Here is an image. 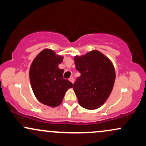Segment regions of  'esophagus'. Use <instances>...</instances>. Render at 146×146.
Segmentation results:
<instances>
[{
	"mask_svg": "<svg viewBox=\"0 0 146 146\" xmlns=\"http://www.w3.org/2000/svg\"><path fill=\"white\" fill-rule=\"evenodd\" d=\"M69 81L71 82V83L73 84V82H74V79H73V78H69Z\"/></svg>",
	"mask_w": 146,
	"mask_h": 146,
	"instance_id": "1",
	"label": "esophagus"
}]
</instances>
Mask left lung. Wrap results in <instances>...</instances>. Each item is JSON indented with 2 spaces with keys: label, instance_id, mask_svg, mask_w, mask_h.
<instances>
[{
  "label": "left lung",
  "instance_id": "left-lung-1",
  "mask_svg": "<svg viewBox=\"0 0 146 146\" xmlns=\"http://www.w3.org/2000/svg\"><path fill=\"white\" fill-rule=\"evenodd\" d=\"M76 70L81 73L73 90L81 106L88 110L100 108L110 96L115 81L113 64L98 50L74 58Z\"/></svg>",
  "mask_w": 146,
  "mask_h": 146
}]
</instances>
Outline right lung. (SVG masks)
<instances>
[{
    "label": "right lung",
    "mask_w": 146,
    "mask_h": 146,
    "mask_svg": "<svg viewBox=\"0 0 146 146\" xmlns=\"http://www.w3.org/2000/svg\"><path fill=\"white\" fill-rule=\"evenodd\" d=\"M63 58L53 50L45 48L37 55L29 68L30 83L35 96L50 107L61 104L66 92L73 86L63 78L64 70L58 67Z\"/></svg>",
    "instance_id": "1"
}]
</instances>
